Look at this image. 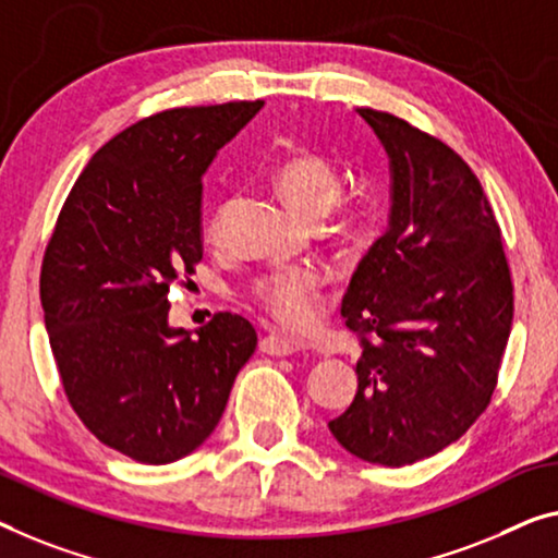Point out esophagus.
<instances>
[{"label": "esophagus", "mask_w": 558, "mask_h": 558, "mask_svg": "<svg viewBox=\"0 0 558 558\" xmlns=\"http://www.w3.org/2000/svg\"><path fill=\"white\" fill-rule=\"evenodd\" d=\"M260 351L265 355H278V359H282V355H293L298 351V343L282 336H276V332H268V336L260 338Z\"/></svg>", "instance_id": "1"}]
</instances>
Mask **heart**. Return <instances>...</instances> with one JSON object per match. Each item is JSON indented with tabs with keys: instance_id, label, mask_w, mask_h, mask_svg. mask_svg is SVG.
<instances>
[{
	"instance_id": "obj_1",
	"label": "heart",
	"mask_w": 558,
	"mask_h": 558,
	"mask_svg": "<svg viewBox=\"0 0 558 558\" xmlns=\"http://www.w3.org/2000/svg\"><path fill=\"white\" fill-rule=\"evenodd\" d=\"M272 182L286 203L307 220H318L332 210L340 197V174L328 157L311 149L293 153L272 168ZM228 205H220L207 222V235L213 243L222 238ZM361 215L351 210L338 222L340 238H355L361 232ZM328 276L315 265H298L265 272L253 282L251 293L282 328L303 332L311 330L320 318L323 295H326Z\"/></svg>"
}]
</instances>
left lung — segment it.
Instances as JSON below:
<instances>
[{"mask_svg":"<svg viewBox=\"0 0 558 558\" xmlns=\"http://www.w3.org/2000/svg\"><path fill=\"white\" fill-rule=\"evenodd\" d=\"M355 112L388 155L390 213L340 305L363 353L353 403L328 428L355 459L398 469L444 451L486 411L509 343L513 286L501 230L469 165L405 120Z\"/></svg>","mask_w":558,"mask_h":558,"instance_id":"1","label":"left lung"}]
</instances>
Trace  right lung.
<instances>
[{
	"label": "right lung",
	"mask_w": 558,
	"mask_h": 558,
	"mask_svg": "<svg viewBox=\"0 0 558 558\" xmlns=\"http://www.w3.org/2000/svg\"><path fill=\"white\" fill-rule=\"evenodd\" d=\"M260 110L178 107L130 124L82 170L49 238L39 298L66 401L140 463L203 446L255 353L243 315L172 328L168 293L203 260L205 170Z\"/></svg>",
	"instance_id": "add662e5"
}]
</instances>
